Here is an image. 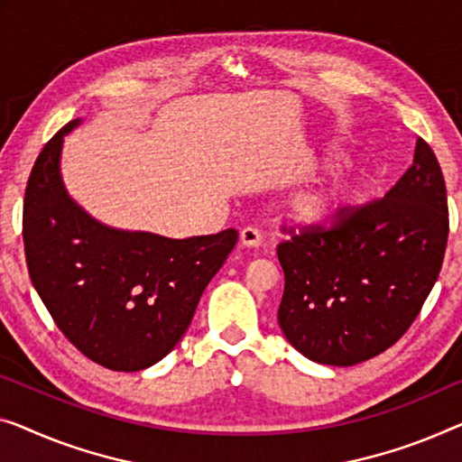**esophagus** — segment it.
I'll list each match as a JSON object with an SVG mask.
<instances>
[{"label": "esophagus", "instance_id": "obj_1", "mask_svg": "<svg viewBox=\"0 0 462 462\" xmlns=\"http://www.w3.org/2000/svg\"><path fill=\"white\" fill-rule=\"evenodd\" d=\"M238 240H240V245L246 246V249H257V246L261 245V234L254 228H243L238 234Z\"/></svg>", "mask_w": 462, "mask_h": 462}]
</instances>
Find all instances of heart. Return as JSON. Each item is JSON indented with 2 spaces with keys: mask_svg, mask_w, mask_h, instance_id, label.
Returning <instances> with one entry per match:
<instances>
[{
  "mask_svg": "<svg viewBox=\"0 0 462 462\" xmlns=\"http://www.w3.org/2000/svg\"><path fill=\"white\" fill-rule=\"evenodd\" d=\"M348 151L334 144L328 160L340 165L348 162ZM363 199V182L350 174H334L313 182L288 197L282 216L302 232H332L346 222Z\"/></svg>",
  "mask_w": 462,
  "mask_h": 462,
  "instance_id": "obj_1",
  "label": "heart"
}]
</instances>
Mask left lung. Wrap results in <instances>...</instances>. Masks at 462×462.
Returning <instances> with one entry per match:
<instances>
[{
  "label": "left lung",
  "mask_w": 462,
  "mask_h": 462,
  "mask_svg": "<svg viewBox=\"0 0 462 462\" xmlns=\"http://www.w3.org/2000/svg\"><path fill=\"white\" fill-rule=\"evenodd\" d=\"M448 240L439 163L423 139L396 187L332 232L278 246V323L302 356L350 367L383 353L421 311Z\"/></svg>",
  "instance_id": "left-lung-1"
}]
</instances>
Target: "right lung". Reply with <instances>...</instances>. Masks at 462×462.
<instances>
[{"mask_svg":"<svg viewBox=\"0 0 462 462\" xmlns=\"http://www.w3.org/2000/svg\"><path fill=\"white\" fill-rule=\"evenodd\" d=\"M80 122L66 124L34 162L23 216L26 265L82 355L114 371H141L180 342L238 234L168 238L95 219L61 178L64 136Z\"/></svg>","mask_w":462,"mask_h":462,"instance_id":"obj_1","label":"right lung"}]
</instances>
